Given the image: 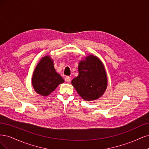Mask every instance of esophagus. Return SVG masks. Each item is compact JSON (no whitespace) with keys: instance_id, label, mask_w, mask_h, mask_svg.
Segmentation results:
<instances>
[{"instance_id":"obj_1","label":"esophagus","mask_w":149,"mask_h":149,"mask_svg":"<svg viewBox=\"0 0 149 149\" xmlns=\"http://www.w3.org/2000/svg\"><path fill=\"white\" fill-rule=\"evenodd\" d=\"M65 80L66 81L67 83H70V81H71V78L69 77V76H66V77L65 78Z\"/></svg>"}]
</instances>
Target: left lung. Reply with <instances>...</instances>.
<instances>
[{
  "label": "left lung",
  "mask_w": 149,
  "mask_h": 149,
  "mask_svg": "<svg viewBox=\"0 0 149 149\" xmlns=\"http://www.w3.org/2000/svg\"><path fill=\"white\" fill-rule=\"evenodd\" d=\"M79 74L71 81L79 95L86 101H93L105 92L107 78L104 66L99 58L90 55L80 61Z\"/></svg>",
  "instance_id": "1"
}]
</instances>
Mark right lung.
<instances>
[{"label": "right lung", "instance_id": "obj_1", "mask_svg": "<svg viewBox=\"0 0 149 149\" xmlns=\"http://www.w3.org/2000/svg\"><path fill=\"white\" fill-rule=\"evenodd\" d=\"M31 83L36 93L42 96H47L58 85L64 83V79L56 73L51 57L47 55L40 60L36 66Z\"/></svg>", "mask_w": 149, "mask_h": 149}]
</instances>
